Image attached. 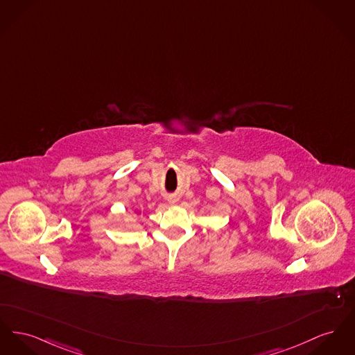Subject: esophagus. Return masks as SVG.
<instances>
[{"instance_id":"1","label":"esophagus","mask_w":355,"mask_h":355,"mask_svg":"<svg viewBox=\"0 0 355 355\" xmlns=\"http://www.w3.org/2000/svg\"><path fill=\"white\" fill-rule=\"evenodd\" d=\"M167 201H168V202H170V204H171V205H173V204H175V202H177V200H175V197H168V198H167Z\"/></svg>"}]
</instances>
